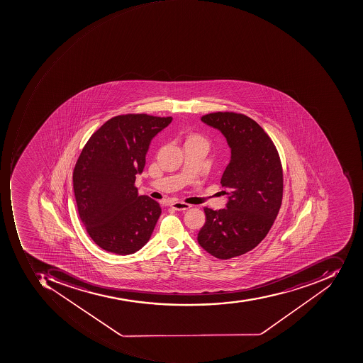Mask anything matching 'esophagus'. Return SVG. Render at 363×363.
<instances>
[{
	"instance_id": "1",
	"label": "esophagus",
	"mask_w": 363,
	"mask_h": 363,
	"mask_svg": "<svg viewBox=\"0 0 363 363\" xmlns=\"http://www.w3.org/2000/svg\"><path fill=\"white\" fill-rule=\"evenodd\" d=\"M171 206L177 211H186L189 210L192 205L188 204V203L185 202H180V201H175V202H173L172 204H171Z\"/></svg>"
}]
</instances>
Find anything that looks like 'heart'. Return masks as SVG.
I'll list each match as a JSON object with an SVG mask.
<instances>
[{"instance_id": "1", "label": "heart", "mask_w": 363, "mask_h": 363, "mask_svg": "<svg viewBox=\"0 0 363 363\" xmlns=\"http://www.w3.org/2000/svg\"><path fill=\"white\" fill-rule=\"evenodd\" d=\"M189 139H202V138L199 137V135H192L190 138H189Z\"/></svg>"}]
</instances>
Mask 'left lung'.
<instances>
[{"label": "left lung", "instance_id": "obj_1", "mask_svg": "<svg viewBox=\"0 0 363 363\" xmlns=\"http://www.w3.org/2000/svg\"><path fill=\"white\" fill-rule=\"evenodd\" d=\"M201 121L225 135L232 157L220 179L230 189L226 208L205 206L198 242L214 257L228 259L255 248L273 226L283 201V167L273 140L252 118L218 111Z\"/></svg>", "mask_w": 363, "mask_h": 363}]
</instances>
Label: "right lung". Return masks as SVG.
I'll return each mask as SVG.
<instances>
[{"label": "right lung", "instance_id": "add662e5", "mask_svg": "<svg viewBox=\"0 0 363 363\" xmlns=\"http://www.w3.org/2000/svg\"><path fill=\"white\" fill-rule=\"evenodd\" d=\"M172 121L147 113H125L106 121L88 139L73 171L78 214L88 235L107 252L128 255L152 234L161 208L138 195L151 139Z\"/></svg>", "mask_w": 363, "mask_h": 363}]
</instances>
